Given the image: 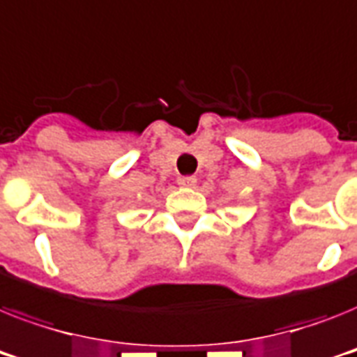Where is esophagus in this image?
<instances>
[{
  "label": "esophagus",
  "instance_id": "esophagus-1",
  "mask_svg": "<svg viewBox=\"0 0 357 357\" xmlns=\"http://www.w3.org/2000/svg\"><path fill=\"white\" fill-rule=\"evenodd\" d=\"M196 181L198 179L194 178V176H179L178 178V185H181V187H194Z\"/></svg>",
  "mask_w": 357,
  "mask_h": 357
}]
</instances>
